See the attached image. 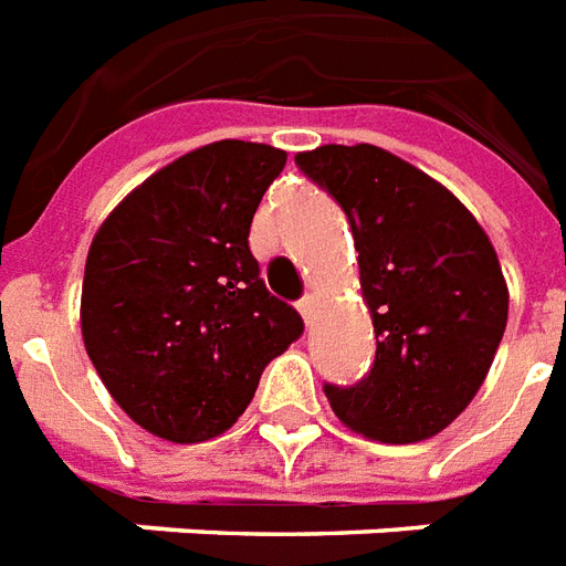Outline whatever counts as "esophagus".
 <instances>
[{"label": "esophagus", "mask_w": 566, "mask_h": 566, "mask_svg": "<svg viewBox=\"0 0 566 566\" xmlns=\"http://www.w3.org/2000/svg\"><path fill=\"white\" fill-rule=\"evenodd\" d=\"M298 311H301V316H304V323L311 325L313 311H316V298H313V295H301V298H298Z\"/></svg>", "instance_id": "esophagus-1"}]
</instances>
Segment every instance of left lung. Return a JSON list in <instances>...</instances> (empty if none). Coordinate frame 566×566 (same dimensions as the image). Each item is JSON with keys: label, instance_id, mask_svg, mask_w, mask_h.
<instances>
[{"label": "left lung", "instance_id": "left-lung-1", "mask_svg": "<svg viewBox=\"0 0 566 566\" xmlns=\"http://www.w3.org/2000/svg\"><path fill=\"white\" fill-rule=\"evenodd\" d=\"M353 229L377 356L353 386L325 382L334 416L379 443L443 431L480 391L510 295L480 222L449 189L374 144L295 156Z\"/></svg>", "mask_w": 566, "mask_h": 566}]
</instances>
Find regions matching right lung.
<instances>
[{
	"label": "right lung",
	"mask_w": 566,
	"mask_h": 566,
	"mask_svg": "<svg viewBox=\"0 0 566 566\" xmlns=\"http://www.w3.org/2000/svg\"><path fill=\"white\" fill-rule=\"evenodd\" d=\"M283 165L268 144L198 147L147 177L93 238L86 356L150 434L201 443L232 428L268 361L304 332L250 253L255 208Z\"/></svg>",
	"instance_id": "add662e5"
}]
</instances>
